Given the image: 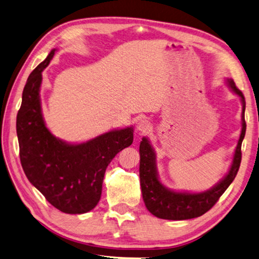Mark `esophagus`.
<instances>
[{
	"instance_id": "obj_1",
	"label": "esophagus",
	"mask_w": 259,
	"mask_h": 259,
	"mask_svg": "<svg viewBox=\"0 0 259 259\" xmlns=\"http://www.w3.org/2000/svg\"><path fill=\"white\" fill-rule=\"evenodd\" d=\"M137 130L139 131L140 134H147L150 131V123L147 119H142L139 120V122L137 123Z\"/></svg>"
}]
</instances>
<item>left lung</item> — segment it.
Returning a JSON list of instances; mask_svg holds the SVG:
<instances>
[{
    "label": "left lung",
    "mask_w": 259,
    "mask_h": 259,
    "mask_svg": "<svg viewBox=\"0 0 259 259\" xmlns=\"http://www.w3.org/2000/svg\"><path fill=\"white\" fill-rule=\"evenodd\" d=\"M230 88L241 98L242 102V129L241 135L234 153L232 165L230 171L218 185L211 189L199 192V194H189V192H176L164 187L158 180L156 163H155V153L150 146L148 139L144 137L140 143V165L139 177L142 186L143 198L147 209L153 215L164 220H189L198 218L208 211L218 203L220 197L224 194L228 187L231 185L236 178L241 163V144L246 134V120H244V110L246 101L241 91L237 88L232 79H229Z\"/></svg>",
    "instance_id": "left-lung-1"
}]
</instances>
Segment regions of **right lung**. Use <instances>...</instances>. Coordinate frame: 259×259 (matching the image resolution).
<instances>
[{
	"label": "right lung",
	"mask_w": 259,
	"mask_h": 259,
	"mask_svg": "<svg viewBox=\"0 0 259 259\" xmlns=\"http://www.w3.org/2000/svg\"><path fill=\"white\" fill-rule=\"evenodd\" d=\"M54 52L32 70L23 88L17 114L19 155L28 180L51 205L67 214H83L100 201L106 167L133 144L134 129L109 131L78 145L55 138L44 123L39 98L41 72Z\"/></svg>",
	"instance_id": "obj_1"
}]
</instances>
